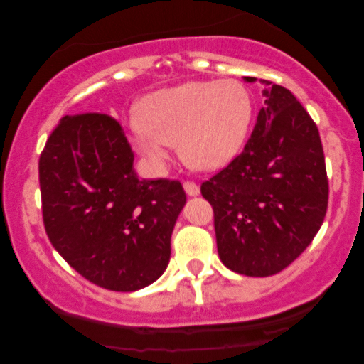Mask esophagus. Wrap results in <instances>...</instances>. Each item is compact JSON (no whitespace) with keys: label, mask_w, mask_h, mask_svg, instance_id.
Returning a JSON list of instances; mask_svg holds the SVG:
<instances>
[{"label":"esophagus","mask_w":364,"mask_h":364,"mask_svg":"<svg viewBox=\"0 0 364 364\" xmlns=\"http://www.w3.org/2000/svg\"><path fill=\"white\" fill-rule=\"evenodd\" d=\"M183 188H185L186 195H190V196H196L200 193L198 185H196V183H193V181H185V183H183Z\"/></svg>","instance_id":"esophagus-1"}]
</instances>
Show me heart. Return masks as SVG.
I'll list each match as a JSON object with an SVG mask.
<instances>
[{"mask_svg": "<svg viewBox=\"0 0 364 364\" xmlns=\"http://www.w3.org/2000/svg\"><path fill=\"white\" fill-rule=\"evenodd\" d=\"M132 123V141L154 168L169 159L171 145L191 168L215 171L237 156L253 116L252 95L237 80L186 82L154 92Z\"/></svg>", "mask_w": 364, "mask_h": 364, "instance_id": "b5f03b06", "label": "heart"}]
</instances>
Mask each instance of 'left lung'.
I'll return each mask as SVG.
<instances>
[{"label":"left lung","mask_w":364,"mask_h":364,"mask_svg":"<svg viewBox=\"0 0 364 364\" xmlns=\"http://www.w3.org/2000/svg\"><path fill=\"white\" fill-rule=\"evenodd\" d=\"M260 83L265 104L243 152L200 188L214 208L220 262L250 277L291 265L318 232L328 203L315 121L291 90Z\"/></svg>","instance_id":"1"}]
</instances>
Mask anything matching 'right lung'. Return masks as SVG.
<instances>
[{
	"label": "right lung",
	"instance_id": "right-lung-1",
	"mask_svg": "<svg viewBox=\"0 0 364 364\" xmlns=\"http://www.w3.org/2000/svg\"><path fill=\"white\" fill-rule=\"evenodd\" d=\"M123 128L101 112L65 116L39 159L43 219L56 252L104 289L157 281L185 207L181 183L139 179Z\"/></svg>",
	"mask_w": 364,
	"mask_h": 364
}]
</instances>
